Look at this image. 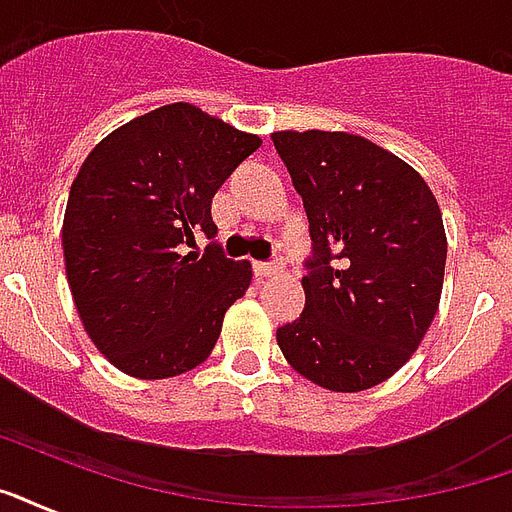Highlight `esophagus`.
<instances>
[{
    "instance_id": "esophagus-1",
    "label": "esophagus",
    "mask_w": 512,
    "mask_h": 512,
    "mask_svg": "<svg viewBox=\"0 0 512 512\" xmlns=\"http://www.w3.org/2000/svg\"><path fill=\"white\" fill-rule=\"evenodd\" d=\"M284 271L282 260H273V263H255V276L265 279V276H279Z\"/></svg>"
}]
</instances>
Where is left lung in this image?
<instances>
[{
  "mask_svg": "<svg viewBox=\"0 0 512 512\" xmlns=\"http://www.w3.org/2000/svg\"><path fill=\"white\" fill-rule=\"evenodd\" d=\"M303 198L314 257L306 306L276 330L292 370L330 392L392 378L438 314L446 228L438 198L395 152L346 131H273Z\"/></svg>",
  "mask_w": 512,
  "mask_h": 512,
  "instance_id": "left-lung-1",
  "label": "left lung"
}]
</instances>
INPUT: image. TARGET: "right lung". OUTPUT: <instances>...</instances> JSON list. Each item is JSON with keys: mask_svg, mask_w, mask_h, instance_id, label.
<instances>
[{"mask_svg": "<svg viewBox=\"0 0 512 512\" xmlns=\"http://www.w3.org/2000/svg\"><path fill=\"white\" fill-rule=\"evenodd\" d=\"M263 144L187 101L128 120L77 171L66 201L64 265L93 346L142 381L182 376L212 354L222 319L252 282L249 260L187 252L212 239V198Z\"/></svg>", "mask_w": 512, "mask_h": 512, "instance_id": "add662e5", "label": "right lung"}]
</instances>
